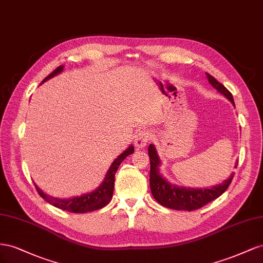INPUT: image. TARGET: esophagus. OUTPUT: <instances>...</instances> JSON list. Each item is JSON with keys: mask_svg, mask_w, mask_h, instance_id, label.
<instances>
[{"mask_svg": "<svg viewBox=\"0 0 263 263\" xmlns=\"http://www.w3.org/2000/svg\"><path fill=\"white\" fill-rule=\"evenodd\" d=\"M149 139H151V133L146 130L139 131L136 137H134V144L137 147H144L147 145Z\"/></svg>", "mask_w": 263, "mask_h": 263, "instance_id": "obj_1", "label": "esophagus"}]
</instances>
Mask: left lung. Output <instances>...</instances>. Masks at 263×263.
Returning <instances> with one entry per match:
<instances>
[{
    "label": "left lung",
    "instance_id": "obj_1",
    "mask_svg": "<svg viewBox=\"0 0 263 263\" xmlns=\"http://www.w3.org/2000/svg\"><path fill=\"white\" fill-rule=\"evenodd\" d=\"M209 84H211L217 91H219L226 98L234 104L235 101L232 98V95L229 90L220 82L217 81L212 74L206 73ZM148 156L151 162V170H149V187L155 200L164 207L176 211H195L202 206H205L208 202L218 198L229 187L234 173H232L228 179L223 181V183L215 185L209 189H191V187H182L176 186L168 183L165 177L160 173L161 160L157 155L156 148L153 144L148 145ZM237 167V165H236Z\"/></svg>",
    "mask_w": 263,
    "mask_h": 263
}]
</instances>
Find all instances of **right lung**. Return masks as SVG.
<instances>
[{"mask_svg": "<svg viewBox=\"0 0 263 263\" xmlns=\"http://www.w3.org/2000/svg\"><path fill=\"white\" fill-rule=\"evenodd\" d=\"M63 69H64V66L57 67V68L51 73H49L48 76L45 78L42 82L47 81L48 79L56 76V74L61 73L63 71ZM133 152H134V147H133V145H130L123 153H121L117 157V159L114 161V163L111 164V166L108 170V173H107L106 177H104V181L100 184L98 189H96L93 192L81 195V196L62 199V198L52 197V196H49V195H47V194H45L42 190H40L39 187H37L36 184H35V187L43 199L46 200L48 204H50L52 206H55L59 209H63V211L76 213V214H82V213L97 211V209H100L110 202V200L112 198V195H114L115 175L117 173V171L120 166V164L124 161L125 157L127 155L132 154Z\"/></svg>", "mask_w": 263, "mask_h": 263, "instance_id": "obj_1", "label": "right lung"}]
</instances>
